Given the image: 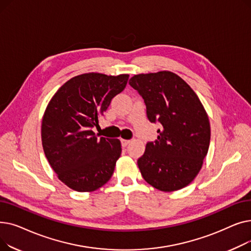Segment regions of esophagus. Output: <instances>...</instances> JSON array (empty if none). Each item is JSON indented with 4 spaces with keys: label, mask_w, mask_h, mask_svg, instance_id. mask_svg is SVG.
Returning a JSON list of instances; mask_svg holds the SVG:
<instances>
[{
    "label": "esophagus",
    "mask_w": 251,
    "mask_h": 251,
    "mask_svg": "<svg viewBox=\"0 0 251 251\" xmlns=\"http://www.w3.org/2000/svg\"><path fill=\"white\" fill-rule=\"evenodd\" d=\"M129 142H130V140H128V139H121V144H122L123 148L127 147L128 144H129Z\"/></svg>",
    "instance_id": "34e87169"
}]
</instances>
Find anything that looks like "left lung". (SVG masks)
Masks as SVG:
<instances>
[{
    "label": "left lung",
    "mask_w": 251,
    "mask_h": 251,
    "mask_svg": "<svg viewBox=\"0 0 251 251\" xmlns=\"http://www.w3.org/2000/svg\"><path fill=\"white\" fill-rule=\"evenodd\" d=\"M144 100L157 139L147 143L137 165L149 184L172 192L190 184L202 167L210 140L207 114L193 89L170 71L134 75L129 80Z\"/></svg>",
    "instance_id": "8db88e82"
}]
</instances>
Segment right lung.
<instances>
[{
	"mask_svg": "<svg viewBox=\"0 0 251 251\" xmlns=\"http://www.w3.org/2000/svg\"><path fill=\"white\" fill-rule=\"evenodd\" d=\"M129 75L85 73L71 78L51 98L42 122L47 159L58 178L73 190L95 191L112 177L122 149L119 139L98 137L92 128Z\"/></svg>",
	"mask_w": 251,
	"mask_h": 251,
	"instance_id": "add662e5",
	"label": "right lung"
}]
</instances>
